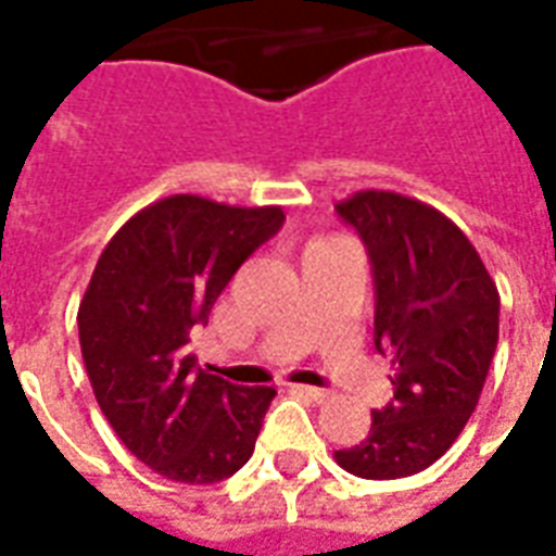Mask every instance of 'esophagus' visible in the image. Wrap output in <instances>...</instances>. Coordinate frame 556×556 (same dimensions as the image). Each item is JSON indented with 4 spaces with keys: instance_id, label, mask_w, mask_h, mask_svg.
I'll return each instance as SVG.
<instances>
[{
    "instance_id": "34e87169",
    "label": "esophagus",
    "mask_w": 556,
    "mask_h": 556,
    "mask_svg": "<svg viewBox=\"0 0 556 556\" xmlns=\"http://www.w3.org/2000/svg\"><path fill=\"white\" fill-rule=\"evenodd\" d=\"M291 393H294V396L313 399V402H327V399H330V390H321V387H301V384H294V387H291Z\"/></svg>"
}]
</instances>
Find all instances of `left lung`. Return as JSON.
<instances>
[{
    "mask_svg": "<svg viewBox=\"0 0 556 556\" xmlns=\"http://www.w3.org/2000/svg\"><path fill=\"white\" fill-rule=\"evenodd\" d=\"M337 214L361 235L375 279V349L390 354L393 402L372 410L339 467L363 479L419 473L473 414L497 349L501 294L477 247L419 199L361 190Z\"/></svg>",
    "mask_w": 556,
    "mask_h": 556,
    "instance_id": "left-lung-1",
    "label": "left lung"
}]
</instances>
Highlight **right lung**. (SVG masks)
Listing matches in <instances>:
<instances>
[{"label":"right lung","mask_w":556,"mask_h":556,"mask_svg":"<svg viewBox=\"0 0 556 556\" xmlns=\"http://www.w3.org/2000/svg\"><path fill=\"white\" fill-rule=\"evenodd\" d=\"M282 223L274 205L166 195L127 219L94 265L77 313L83 363L103 417L160 477L207 485L253 455L277 390L207 375L187 342Z\"/></svg>","instance_id":"add662e5"}]
</instances>
